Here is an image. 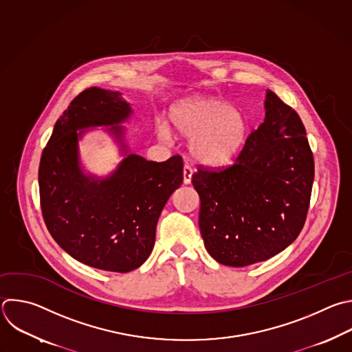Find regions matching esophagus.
Segmentation results:
<instances>
[{
  "label": "esophagus",
  "instance_id": "1",
  "mask_svg": "<svg viewBox=\"0 0 352 352\" xmlns=\"http://www.w3.org/2000/svg\"><path fill=\"white\" fill-rule=\"evenodd\" d=\"M192 175H193V170H192V167L190 166H188V164H185L184 166V182L188 185V184H190V181H192Z\"/></svg>",
  "mask_w": 352,
  "mask_h": 352
}]
</instances>
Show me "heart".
<instances>
[{
    "mask_svg": "<svg viewBox=\"0 0 352 352\" xmlns=\"http://www.w3.org/2000/svg\"><path fill=\"white\" fill-rule=\"evenodd\" d=\"M175 131L190 140V153L199 163L210 167L229 164L242 151L248 137L246 117L226 102L204 96L177 103L170 113ZM162 138L170 137L166 124L159 129Z\"/></svg>",
    "mask_w": 352,
    "mask_h": 352,
    "instance_id": "obj_1",
    "label": "heart"
}]
</instances>
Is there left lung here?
<instances>
[{
    "instance_id": "left-lung-1",
    "label": "left lung",
    "mask_w": 352,
    "mask_h": 352,
    "mask_svg": "<svg viewBox=\"0 0 352 352\" xmlns=\"http://www.w3.org/2000/svg\"><path fill=\"white\" fill-rule=\"evenodd\" d=\"M264 122L222 171L197 170L199 226L208 254L228 267L265 261L292 245L304 226L314 157L300 116L267 89Z\"/></svg>"
}]
</instances>
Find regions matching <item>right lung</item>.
Listing matches in <instances>:
<instances>
[{
    "mask_svg": "<svg viewBox=\"0 0 352 352\" xmlns=\"http://www.w3.org/2000/svg\"><path fill=\"white\" fill-rule=\"evenodd\" d=\"M133 109L117 91L91 87L59 117L38 168L41 211L55 242L92 268L126 274L151 256L156 225L184 181L181 156L149 162L130 153L124 127ZM106 126L125 159L107 177L83 173L78 141Z\"/></svg>",
    "mask_w": 352,
    "mask_h": 352,
    "instance_id": "add662e5",
    "label": "right lung"
}]
</instances>
